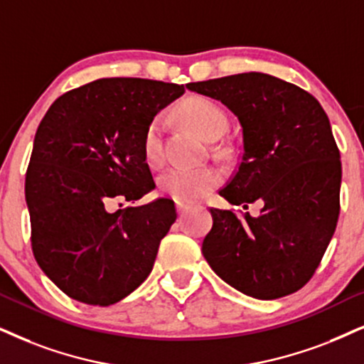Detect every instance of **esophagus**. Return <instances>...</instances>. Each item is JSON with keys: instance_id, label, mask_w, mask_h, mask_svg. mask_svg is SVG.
Listing matches in <instances>:
<instances>
[{"instance_id": "obj_1", "label": "esophagus", "mask_w": 364, "mask_h": 364, "mask_svg": "<svg viewBox=\"0 0 364 364\" xmlns=\"http://www.w3.org/2000/svg\"><path fill=\"white\" fill-rule=\"evenodd\" d=\"M188 208H190V203H185V201H176V210H178L179 215L185 213Z\"/></svg>"}]
</instances>
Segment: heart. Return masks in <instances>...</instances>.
Masks as SVG:
<instances>
[{
  "label": "heart",
  "mask_w": 364,
  "mask_h": 364,
  "mask_svg": "<svg viewBox=\"0 0 364 364\" xmlns=\"http://www.w3.org/2000/svg\"><path fill=\"white\" fill-rule=\"evenodd\" d=\"M179 114L206 139H216L228 126L223 109L213 100L193 95L179 105ZM164 131L166 121L156 116L142 134V158L151 168L159 166L164 159ZM222 181V171L216 166L206 164L200 168H169L159 176V190L176 201L201 200Z\"/></svg>",
  "instance_id": "b5f03b06"
}]
</instances>
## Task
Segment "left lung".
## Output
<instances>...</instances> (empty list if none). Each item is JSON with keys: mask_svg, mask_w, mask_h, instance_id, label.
Listing matches in <instances>:
<instances>
[{"mask_svg": "<svg viewBox=\"0 0 364 364\" xmlns=\"http://www.w3.org/2000/svg\"><path fill=\"white\" fill-rule=\"evenodd\" d=\"M227 105L243 129V159L220 191L259 216L211 210L203 255L225 282L279 299L309 282L339 218L341 159L324 109L301 87L260 72L186 85Z\"/></svg>", "mask_w": 364, "mask_h": 364, "instance_id": "obj_1", "label": "left lung"}]
</instances>
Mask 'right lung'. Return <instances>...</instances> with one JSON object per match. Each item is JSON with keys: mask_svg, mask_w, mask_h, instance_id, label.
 I'll list each match as a JSON object with an SVG mask.
<instances>
[{"mask_svg": "<svg viewBox=\"0 0 364 364\" xmlns=\"http://www.w3.org/2000/svg\"><path fill=\"white\" fill-rule=\"evenodd\" d=\"M185 85L112 77L68 90L36 129L25 179L31 250L62 292L90 306L116 304L144 282L176 222L174 203L110 213L109 200L154 188L142 134ZM121 206V205H119Z\"/></svg>", "mask_w": 364, "mask_h": 364, "instance_id": "add662e5", "label": "right lung"}]
</instances>
